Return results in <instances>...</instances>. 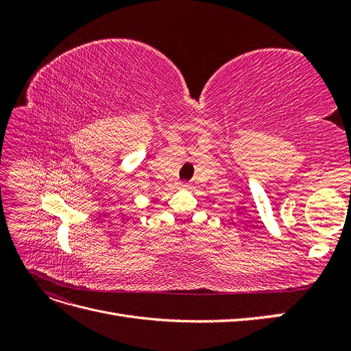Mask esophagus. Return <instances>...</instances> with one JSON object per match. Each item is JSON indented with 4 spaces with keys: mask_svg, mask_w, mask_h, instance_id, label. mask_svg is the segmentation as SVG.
I'll return each instance as SVG.
<instances>
[{
    "mask_svg": "<svg viewBox=\"0 0 351 351\" xmlns=\"http://www.w3.org/2000/svg\"><path fill=\"white\" fill-rule=\"evenodd\" d=\"M178 186L182 189H190V183H187V182H180Z\"/></svg>",
    "mask_w": 351,
    "mask_h": 351,
    "instance_id": "1",
    "label": "esophagus"
}]
</instances>
